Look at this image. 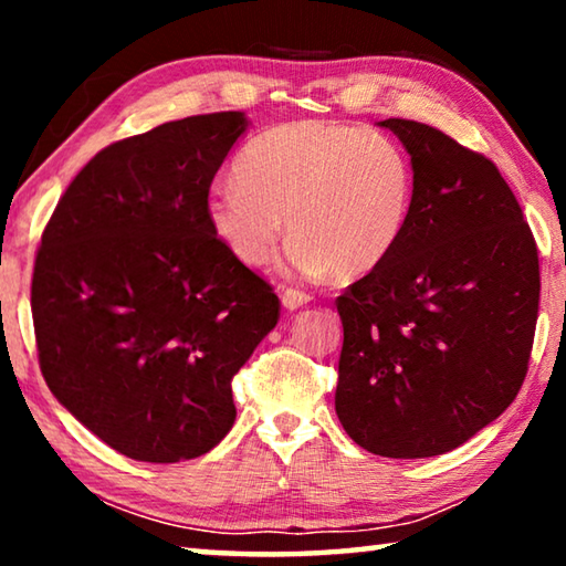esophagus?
I'll return each instance as SVG.
<instances>
[{
    "mask_svg": "<svg viewBox=\"0 0 566 566\" xmlns=\"http://www.w3.org/2000/svg\"><path fill=\"white\" fill-rule=\"evenodd\" d=\"M310 300H312V296H310V294H304V292H300V290H286V292L282 294V304H284V310H290V312L300 310V306H304V304H310Z\"/></svg>",
    "mask_w": 566,
    "mask_h": 566,
    "instance_id": "esophagus-1",
    "label": "esophagus"
}]
</instances>
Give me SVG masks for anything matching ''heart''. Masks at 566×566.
Wrapping results in <instances>:
<instances>
[{"label": "heart", "instance_id": "obj_1", "mask_svg": "<svg viewBox=\"0 0 566 566\" xmlns=\"http://www.w3.org/2000/svg\"><path fill=\"white\" fill-rule=\"evenodd\" d=\"M234 175L207 195L214 239L242 264L266 266L290 219L286 264L302 276L375 270L405 234L415 197V171L397 142L324 119L256 134Z\"/></svg>", "mask_w": 566, "mask_h": 566}]
</instances>
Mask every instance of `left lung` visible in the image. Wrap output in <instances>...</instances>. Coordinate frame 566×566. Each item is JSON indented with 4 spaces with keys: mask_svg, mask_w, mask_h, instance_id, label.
I'll return each instance as SVG.
<instances>
[{
    "mask_svg": "<svg viewBox=\"0 0 566 566\" xmlns=\"http://www.w3.org/2000/svg\"><path fill=\"white\" fill-rule=\"evenodd\" d=\"M411 157L409 219L385 262L337 300L334 409L371 454L452 452L512 405L526 377L539 254L494 161L444 132L385 119Z\"/></svg>",
    "mask_w": 566,
    "mask_h": 566,
    "instance_id": "8db88e82",
    "label": "left lung"
}]
</instances>
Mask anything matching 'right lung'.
Here are the masks:
<instances>
[{
    "label": "right lung",
    "mask_w": 566,
    "mask_h": 566,
    "mask_svg": "<svg viewBox=\"0 0 566 566\" xmlns=\"http://www.w3.org/2000/svg\"><path fill=\"white\" fill-rule=\"evenodd\" d=\"M244 112L197 114L90 159L44 227L32 319L46 387L92 434L171 464L222 442L232 379L280 319L262 276L207 224Z\"/></svg>",
    "instance_id": "1"
}]
</instances>
